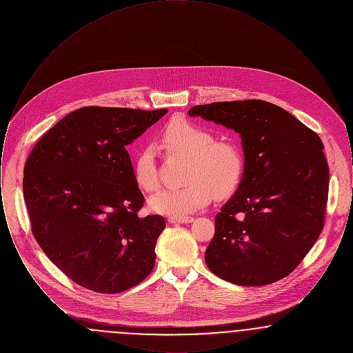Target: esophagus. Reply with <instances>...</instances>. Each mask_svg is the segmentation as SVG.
Returning a JSON list of instances; mask_svg holds the SVG:
<instances>
[{
    "label": "esophagus",
    "instance_id": "1",
    "mask_svg": "<svg viewBox=\"0 0 353 353\" xmlns=\"http://www.w3.org/2000/svg\"><path fill=\"white\" fill-rule=\"evenodd\" d=\"M168 221L170 223H189V222H193V217H188V216H170Z\"/></svg>",
    "mask_w": 353,
    "mask_h": 353
}]
</instances>
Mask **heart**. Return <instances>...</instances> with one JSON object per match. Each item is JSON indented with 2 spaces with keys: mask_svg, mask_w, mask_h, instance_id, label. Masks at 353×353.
<instances>
[{
  "mask_svg": "<svg viewBox=\"0 0 353 353\" xmlns=\"http://www.w3.org/2000/svg\"><path fill=\"white\" fill-rule=\"evenodd\" d=\"M163 148L169 156L188 159L181 188L167 189L152 197L150 206L160 214L184 216L214 199L230 197L241 184L245 172L243 153L232 140H216V136L200 125L173 119L161 134ZM134 183L147 193L160 186L157 151L144 145L134 154Z\"/></svg>",
  "mask_w": 353,
  "mask_h": 353,
  "instance_id": "b5f03b06",
  "label": "heart"
}]
</instances>
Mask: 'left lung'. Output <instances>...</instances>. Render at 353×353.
<instances>
[{
    "label": "left lung",
    "mask_w": 353,
    "mask_h": 353,
    "mask_svg": "<svg viewBox=\"0 0 353 353\" xmlns=\"http://www.w3.org/2000/svg\"><path fill=\"white\" fill-rule=\"evenodd\" d=\"M242 137L245 172L216 216L205 262L238 285H265L291 274L324 228L330 169L316 132L269 101L192 107Z\"/></svg>",
    "instance_id": "1"
}]
</instances>
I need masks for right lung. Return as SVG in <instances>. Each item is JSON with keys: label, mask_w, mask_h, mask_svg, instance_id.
<instances>
[{"label": "right lung", "mask_w": 353, "mask_h": 353, "mask_svg": "<svg viewBox=\"0 0 353 353\" xmlns=\"http://www.w3.org/2000/svg\"><path fill=\"white\" fill-rule=\"evenodd\" d=\"M167 112L83 107L30 152L23 197L34 238L77 285L118 294L151 274L165 219L137 216L144 196L125 147Z\"/></svg>", "instance_id": "add662e5"}]
</instances>
